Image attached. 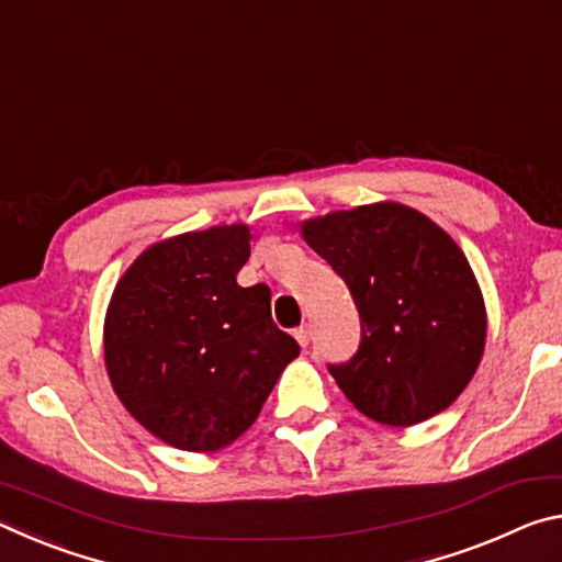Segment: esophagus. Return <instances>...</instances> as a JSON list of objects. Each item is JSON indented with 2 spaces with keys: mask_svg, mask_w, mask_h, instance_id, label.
I'll return each instance as SVG.
<instances>
[{
  "mask_svg": "<svg viewBox=\"0 0 562 562\" xmlns=\"http://www.w3.org/2000/svg\"><path fill=\"white\" fill-rule=\"evenodd\" d=\"M294 339L300 341V347H307L310 345V329H307V325H302V327L294 329Z\"/></svg>",
  "mask_w": 562,
  "mask_h": 562,
  "instance_id": "obj_1",
  "label": "esophagus"
}]
</instances>
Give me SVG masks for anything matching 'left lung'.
<instances>
[{
    "label": "left lung",
    "instance_id": "obj_1",
    "mask_svg": "<svg viewBox=\"0 0 562 562\" xmlns=\"http://www.w3.org/2000/svg\"><path fill=\"white\" fill-rule=\"evenodd\" d=\"M302 235L357 304V355L329 364L357 412L412 426L451 406L486 345L483 294L461 247L398 203L315 217L302 223Z\"/></svg>",
    "mask_w": 562,
    "mask_h": 562
}]
</instances>
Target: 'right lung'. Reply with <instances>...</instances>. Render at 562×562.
Masks as SVG:
<instances>
[{
	"label": "right lung",
	"mask_w": 562,
	"mask_h": 562,
	"mask_svg": "<svg viewBox=\"0 0 562 562\" xmlns=\"http://www.w3.org/2000/svg\"><path fill=\"white\" fill-rule=\"evenodd\" d=\"M247 258V225H217L150 245L113 290L103 325L113 392L176 449L233 443L300 355L272 322L268 284H237Z\"/></svg>",
	"instance_id": "right-lung-1"
}]
</instances>
